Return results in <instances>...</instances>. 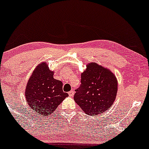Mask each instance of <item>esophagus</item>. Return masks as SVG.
I'll use <instances>...</instances> for the list:
<instances>
[{"label": "esophagus", "mask_w": 149, "mask_h": 149, "mask_svg": "<svg viewBox=\"0 0 149 149\" xmlns=\"http://www.w3.org/2000/svg\"><path fill=\"white\" fill-rule=\"evenodd\" d=\"M68 94H69V96H71V97H73V96H74V92H73V90L70 91V92H69V93H68Z\"/></svg>", "instance_id": "esophagus-1"}]
</instances>
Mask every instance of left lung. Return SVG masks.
I'll list each match as a JSON object with an SVG mask.
<instances>
[{
	"mask_svg": "<svg viewBox=\"0 0 149 149\" xmlns=\"http://www.w3.org/2000/svg\"><path fill=\"white\" fill-rule=\"evenodd\" d=\"M80 82L73 98L85 114L97 115L112 107L117 92V80L110 71L90 63L81 74Z\"/></svg>",
	"mask_w": 149,
	"mask_h": 149,
	"instance_id": "8db88e82",
	"label": "left lung"
}]
</instances>
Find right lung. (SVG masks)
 <instances>
[{"label":"right lung","mask_w":149,"mask_h":149,"mask_svg":"<svg viewBox=\"0 0 149 149\" xmlns=\"http://www.w3.org/2000/svg\"><path fill=\"white\" fill-rule=\"evenodd\" d=\"M67 96L62 89V82L53 78V72L45 62L39 64L26 86V98L30 108L39 115L48 116Z\"/></svg>","instance_id":"1"}]
</instances>
